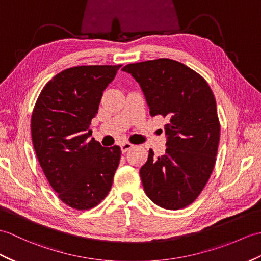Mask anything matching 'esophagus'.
<instances>
[{
	"mask_svg": "<svg viewBox=\"0 0 261 261\" xmlns=\"http://www.w3.org/2000/svg\"><path fill=\"white\" fill-rule=\"evenodd\" d=\"M120 148H121V151H122V153H124L128 150H130L131 148H133V144H131L130 142H123L120 144Z\"/></svg>",
	"mask_w": 261,
	"mask_h": 261,
	"instance_id": "34e87169",
	"label": "esophagus"
}]
</instances>
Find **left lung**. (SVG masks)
<instances>
[{
	"label": "left lung",
	"instance_id": "1",
	"mask_svg": "<svg viewBox=\"0 0 261 261\" xmlns=\"http://www.w3.org/2000/svg\"><path fill=\"white\" fill-rule=\"evenodd\" d=\"M140 84L150 114L168 119L166 153L149 150L140 169L144 192L159 207L191 204L214 170L220 123L215 95L196 71L170 59L131 63L122 69Z\"/></svg>",
	"mask_w": 261,
	"mask_h": 261
}]
</instances>
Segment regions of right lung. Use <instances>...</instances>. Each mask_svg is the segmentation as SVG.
I'll list each match as a JSON object with an SVG mask.
<instances>
[{"label":"right lung","mask_w":261,"mask_h":261,"mask_svg":"<svg viewBox=\"0 0 261 261\" xmlns=\"http://www.w3.org/2000/svg\"><path fill=\"white\" fill-rule=\"evenodd\" d=\"M121 65H81L60 72L41 91L31 118L40 166L59 199L76 210L98 205L111 189L120 162L118 145L89 137L103 91Z\"/></svg>","instance_id":"right-lung-1"}]
</instances>
